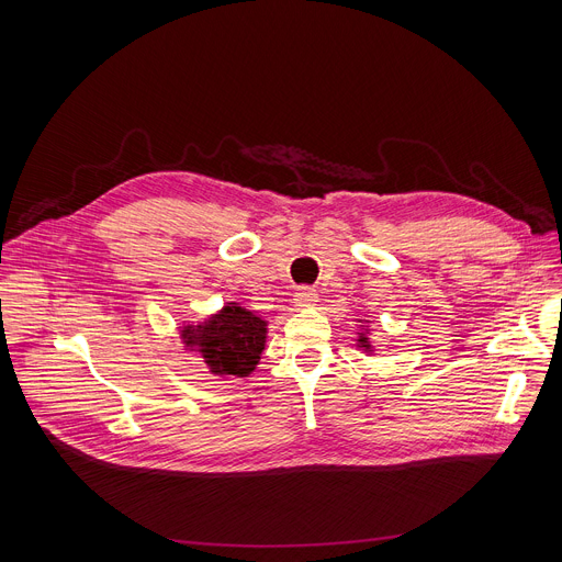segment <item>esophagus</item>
Instances as JSON below:
<instances>
[{
  "mask_svg": "<svg viewBox=\"0 0 562 562\" xmlns=\"http://www.w3.org/2000/svg\"><path fill=\"white\" fill-rule=\"evenodd\" d=\"M293 302H295V306H297V308H308V306H313V304L317 302V293H315L313 289L302 286V289H297V291H295Z\"/></svg>",
  "mask_w": 562,
  "mask_h": 562,
  "instance_id": "obj_1",
  "label": "esophagus"
}]
</instances>
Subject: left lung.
<instances>
[{
    "instance_id": "obj_1",
    "label": "left lung",
    "mask_w": 562,
    "mask_h": 562,
    "mask_svg": "<svg viewBox=\"0 0 562 562\" xmlns=\"http://www.w3.org/2000/svg\"><path fill=\"white\" fill-rule=\"evenodd\" d=\"M358 323H360V319H358ZM367 325V319H364V323L360 325V334H358V340H356V345H358V349H362L364 353H373V345H371V340H369V327H364Z\"/></svg>"
}]
</instances>
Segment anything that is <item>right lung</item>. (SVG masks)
Masks as SVG:
<instances>
[{
    "label": "right lung",
    "mask_w": 562,
    "mask_h": 562,
    "mask_svg": "<svg viewBox=\"0 0 562 562\" xmlns=\"http://www.w3.org/2000/svg\"><path fill=\"white\" fill-rule=\"evenodd\" d=\"M269 323L254 311L226 302L200 325L180 327L184 349L198 353L217 378H247L267 347Z\"/></svg>",
    "instance_id": "1"
}]
</instances>
